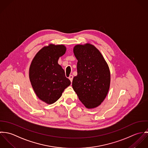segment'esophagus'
Instances as JSON below:
<instances>
[{"label":"esophagus","instance_id":"1","mask_svg":"<svg viewBox=\"0 0 148 148\" xmlns=\"http://www.w3.org/2000/svg\"><path fill=\"white\" fill-rule=\"evenodd\" d=\"M69 79L70 80V81H71V82H72V81H73V76L72 75H70L69 76Z\"/></svg>","mask_w":148,"mask_h":148}]
</instances>
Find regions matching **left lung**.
<instances>
[{"label": "left lung", "instance_id": "obj_1", "mask_svg": "<svg viewBox=\"0 0 148 148\" xmlns=\"http://www.w3.org/2000/svg\"><path fill=\"white\" fill-rule=\"evenodd\" d=\"M74 53L78 62L73 88L87 108H96L105 99L110 87L108 64L98 50L90 44L75 46Z\"/></svg>", "mask_w": 148, "mask_h": 148}]
</instances>
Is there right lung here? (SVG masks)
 I'll use <instances>...</instances> for the list:
<instances>
[{"label":"right lung","mask_w":148,"mask_h":148,"mask_svg":"<svg viewBox=\"0 0 148 148\" xmlns=\"http://www.w3.org/2000/svg\"><path fill=\"white\" fill-rule=\"evenodd\" d=\"M65 52L63 45H50L36 54L30 65L29 77L33 89L38 97L48 104L57 101L71 84L58 63Z\"/></svg>","instance_id":"obj_1"}]
</instances>
